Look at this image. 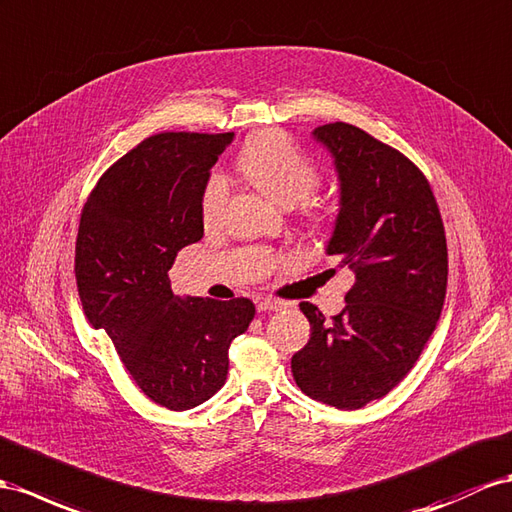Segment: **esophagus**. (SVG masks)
<instances>
[{
	"instance_id": "34e87169",
	"label": "esophagus",
	"mask_w": 512,
	"mask_h": 512,
	"mask_svg": "<svg viewBox=\"0 0 512 512\" xmlns=\"http://www.w3.org/2000/svg\"><path fill=\"white\" fill-rule=\"evenodd\" d=\"M283 307H285V303H283V300H277V298H264V300H259V303H257V311H261V313L279 311Z\"/></svg>"
}]
</instances>
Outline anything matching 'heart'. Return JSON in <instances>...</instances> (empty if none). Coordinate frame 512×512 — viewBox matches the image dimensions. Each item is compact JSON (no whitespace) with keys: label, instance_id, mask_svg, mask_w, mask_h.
<instances>
[{"label":"heart","instance_id":"obj_1","mask_svg":"<svg viewBox=\"0 0 512 512\" xmlns=\"http://www.w3.org/2000/svg\"><path fill=\"white\" fill-rule=\"evenodd\" d=\"M240 168L248 181L272 201L296 205L320 186V170L300 151L294 140L277 129L261 131L240 153ZM229 199V181L225 175L212 173L201 192V218L214 225ZM311 218H320L318 209H309Z\"/></svg>","mask_w":512,"mask_h":512}]
</instances>
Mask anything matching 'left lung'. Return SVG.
I'll use <instances>...</instances> for the list:
<instances>
[{
	"instance_id": "1",
	"label": "left lung",
	"mask_w": 512,
	"mask_h": 512,
	"mask_svg": "<svg viewBox=\"0 0 512 512\" xmlns=\"http://www.w3.org/2000/svg\"><path fill=\"white\" fill-rule=\"evenodd\" d=\"M313 136L335 157L342 188L326 251L355 285L331 322L300 303L311 337L292 374L309 398L352 411L383 398L422 355L443 309L448 244L435 194L409 157L339 121Z\"/></svg>"
}]
</instances>
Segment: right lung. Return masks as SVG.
<instances>
[{
    "mask_svg": "<svg viewBox=\"0 0 512 512\" xmlns=\"http://www.w3.org/2000/svg\"><path fill=\"white\" fill-rule=\"evenodd\" d=\"M233 134L164 131L101 175L75 242L77 292L129 376L155 404L186 411L225 385L229 346L255 318L248 298H179L168 270L203 238L201 192Z\"/></svg>",
    "mask_w": 512,
    "mask_h": 512,
    "instance_id": "add662e5",
    "label": "right lung"
}]
</instances>
